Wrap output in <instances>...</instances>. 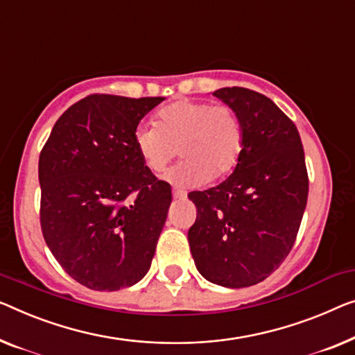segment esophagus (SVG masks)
Returning <instances> with one entry per match:
<instances>
[{"instance_id":"obj_1","label":"esophagus","mask_w":355,"mask_h":355,"mask_svg":"<svg viewBox=\"0 0 355 355\" xmlns=\"http://www.w3.org/2000/svg\"><path fill=\"white\" fill-rule=\"evenodd\" d=\"M172 196H173V199H187V193L178 191V189H173Z\"/></svg>"}]
</instances>
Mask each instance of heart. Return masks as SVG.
I'll use <instances>...</instances> for the list:
<instances>
[{
    "label": "heart",
    "mask_w": 355,
    "mask_h": 355,
    "mask_svg": "<svg viewBox=\"0 0 355 355\" xmlns=\"http://www.w3.org/2000/svg\"><path fill=\"white\" fill-rule=\"evenodd\" d=\"M155 125L137 127L135 150L144 166L155 173L162 172L178 150L183 162L166 178L182 188L226 177L244 146L241 119L228 105L178 100L157 111Z\"/></svg>",
    "instance_id": "obj_1"
}]
</instances>
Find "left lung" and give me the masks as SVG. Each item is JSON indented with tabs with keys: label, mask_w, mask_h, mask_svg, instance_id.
I'll use <instances>...</instances> for the list:
<instances>
[{
	"label": "left lung",
	"mask_w": 355,
	"mask_h": 355,
	"mask_svg": "<svg viewBox=\"0 0 355 355\" xmlns=\"http://www.w3.org/2000/svg\"><path fill=\"white\" fill-rule=\"evenodd\" d=\"M214 95L239 116L244 146L218 187L188 194L198 216L188 231L196 268L221 287H250L276 271L298 234L308 200L304 151L293 121L245 87Z\"/></svg>",
	"instance_id": "1"
}]
</instances>
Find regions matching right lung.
I'll return each mask as SVG.
<instances>
[{
  "instance_id": "right-lung-1",
  "label": "right lung",
  "mask_w": 355,
  "mask_h": 355,
  "mask_svg": "<svg viewBox=\"0 0 355 355\" xmlns=\"http://www.w3.org/2000/svg\"><path fill=\"white\" fill-rule=\"evenodd\" d=\"M162 100L89 95L57 119L41 150L42 236L91 290L130 287L151 266L172 191L144 166L134 134Z\"/></svg>"
}]
</instances>
